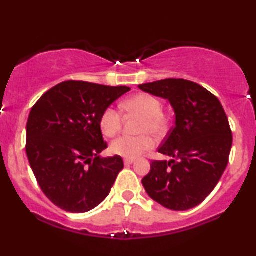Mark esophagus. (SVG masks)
I'll list each match as a JSON object with an SVG mask.
<instances>
[{
	"label": "esophagus",
	"mask_w": 256,
	"mask_h": 256,
	"mask_svg": "<svg viewBox=\"0 0 256 256\" xmlns=\"http://www.w3.org/2000/svg\"><path fill=\"white\" fill-rule=\"evenodd\" d=\"M124 163H125V166H130V164H132V163H134V158H125Z\"/></svg>",
	"instance_id": "esophagus-1"
}]
</instances>
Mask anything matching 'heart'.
Returning a JSON list of instances; mask_svg holds the SVG:
<instances>
[{
	"instance_id": "1",
	"label": "heart",
	"mask_w": 256,
	"mask_h": 256,
	"mask_svg": "<svg viewBox=\"0 0 256 256\" xmlns=\"http://www.w3.org/2000/svg\"><path fill=\"white\" fill-rule=\"evenodd\" d=\"M122 108L125 112L142 116L138 125V132H144V134L138 136H122L116 138L110 144V152L125 158H136L154 146L152 134L146 132H152V134L160 136L166 131L167 122L164 116L162 114V101L154 95L142 93L128 98L122 104ZM100 128L104 136H116L122 128V116L119 110L113 107L104 110L100 118Z\"/></svg>"
}]
</instances>
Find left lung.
I'll use <instances>...</instances> for the list:
<instances>
[{
    "label": "left lung",
    "instance_id": "1",
    "mask_svg": "<svg viewBox=\"0 0 256 256\" xmlns=\"http://www.w3.org/2000/svg\"><path fill=\"white\" fill-rule=\"evenodd\" d=\"M138 88L167 98L175 113V126L158 148L173 160L152 161L142 184L150 198L169 210L196 208L214 190L229 162L232 134L223 106L208 89L182 78Z\"/></svg>",
    "mask_w": 256,
    "mask_h": 256
}]
</instances>
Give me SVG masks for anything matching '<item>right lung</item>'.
<instances>
[{
	"mask_svg": "<svg viewBox=\"0 0 256 256\" xmlns=\"http://www.w3.org/2000/svg\"><path fill=\"white\" fill-rule=\"evenodd\" d=\"M130 90L66 81L48 90L30 110L26 154L44 194L62 210L83 214L110 194L120 156H98L107 148L100 128L104 110Z\"/></svg>",
	"mask_w": 256,
	"mask_h": 256,
	"instance_id": "1",
	"label": "right lung"
}]
</instances>
